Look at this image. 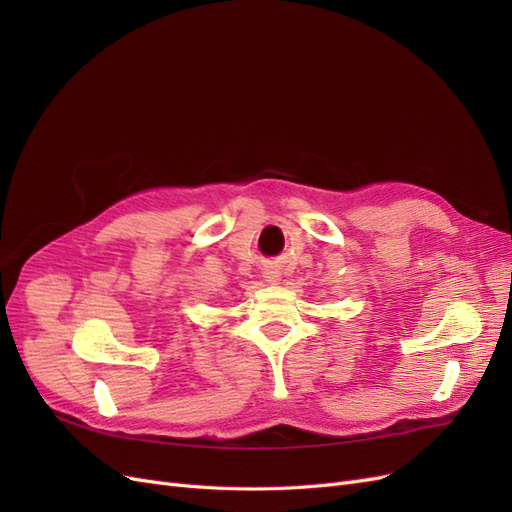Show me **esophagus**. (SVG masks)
Segmentation results:
<instances>
[{"label":"esophagus","instance_id":"esophagus-1","mask_svg":"<svg viewBox=\"0 0 512 512\" xmlns=\"http://www.w3.org/2000/svg\"><path fill=\"white\" fill-rule=\"evenodd\" d=\"M265 277H267V282H277V280H280V271L269 269V271L265 273Z\"/></svg>","mask_w":512,"mask_h":512}]
</instances>
